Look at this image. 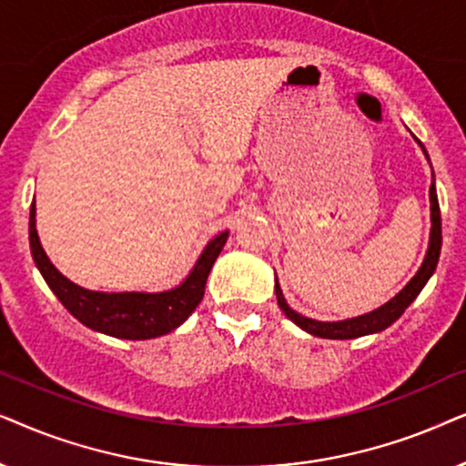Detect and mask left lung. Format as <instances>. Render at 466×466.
Instances as JSON below:
<instances>
[{
    "mask_svg": "<svg viewBox=\"0 0 466 466\" xmlns=\"http://www.w3.org/2000/svg\"><path fill=\"white\" fill-rule=\"evenodd\" d=\"M415 142L421 147L428 164H431V157H428L424 145H421L418 138H415ZM428 194H431V223L432 226H431V238H428V249H426L424 262H421V266L413 275L411 281H409L394 298H390L386 305H381L380 309H375V311H370V313L358 315V318L340 319V321H318V319L305 318V315L294 311V309L288 305V300H285V296L281 291V285H279L277 277H275V294H277V302H279V307H281V311L288 315V318L294 321L298 328H302L305 332L313 334V337H319V339H340V340L358 339V337H367V334H377V332L386 330V328L392 326L394 321L399 319L402 313H405V309L411 305L415 298L420 296V291L424 289L428 279L432 277V272H435V268H437L439 253H441V210H439V200H437L435 175H432V185H431V191H428Z\"/></svg>",
    "mask_w": 466,
    "mask_h": 466,
    "instance_id": "1",
    "label": "left lung"
}]
</instances>
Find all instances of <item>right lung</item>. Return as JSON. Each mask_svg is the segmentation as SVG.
I'll return each instance as SVG.
<instances>
[{
  "label": "right lung",
  "instance_id": "add662e5",
  "mask_svg": "<svg viewBox=\"0 0 466 466\" xmlns=\"http://www.w3.org/2000/svg\"><path fill=\"white\" fill-rule=\"evenodd\" d=\"M229 232H219L204 247L194 268L177 288L166 291H96L80 288L61 275L42 249L35 229V200L29 210V247L40 275L59 302L91 330L115 339L147 340L164 337L183 324L200 305L208 272L226 245Z\"/></svg>",
  "mask_w": 466,
  "mask_h": 466
}]
</instances>
